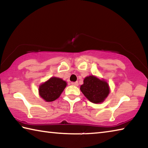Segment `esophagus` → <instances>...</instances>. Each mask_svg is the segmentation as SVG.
Here are the masks:
<instances>
[{"mask_svg": "<svg viewBox=\"0 0 148 148\" xmlns=\"http://www.w3.org/2000/svg\"><path fill=\"white\" fill-rule=\"evenodd\" d=\"M71 84L72 86H78V82H71Z\"/></svg>", "mask_w": 148, "mask_h": 148, "instance_id": "esophagus-1", "label": "esophagus"}]
</instances>
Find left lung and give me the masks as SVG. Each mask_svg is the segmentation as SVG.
I'll list each match as a JSON object with an SVG mask.
<instances>
[{"instance_id": "left-lung-1", "label": "left lung", "mask_w": 148, "mask_h": 148, "mask_svg": "<svg viewBox=\"0 0 148 148\" xmlns=\"http://www.w3.org/2000/svg\"><path fill=\"white\" fill-rule=\"evenodd\" d=\"M80 90L86 98L93 103L103 102L109 94L108 84L104 80H101L95 76L86 77Z\"/></svg>"}]
</instances>
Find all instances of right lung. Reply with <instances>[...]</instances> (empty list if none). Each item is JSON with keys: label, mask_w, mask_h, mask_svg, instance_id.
I'll return each mask as SVG.
<instances>
[{"label": "right lung", "mask_w": 148, "mask_h": 148, "mask_svg": "<svg viewBox=\"0 0 148 148\" xmlns=\"http://www.w3.org/2000/svg\"><path fill=\"white\" fill-rule=\"evenodd\" d=\"M66 86V82L62 79L56 77H51L48 81L40 85L39 93L46 101H53L59 98Z\"/></svg>", "instance_id": "1"}]
</instances>
